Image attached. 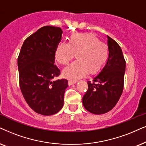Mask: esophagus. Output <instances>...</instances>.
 Listing matches in <instances>:
<instances>
[{"instance_id": "1", "label": "esophagus", "mask_w": 146, "mask_h": 146, "mask_svg": "<svg viewBox=\"0 0 146 146\" xmlns=\"http://www.w3.org/2000/svg\"><path fill=\"white\" fill-rule=\"evenodd\" d=\"M77 82L76 81H73V80H69V82H68V84L69 85V86H71V85H73L75 84V83Z\"/></svg>"}]
</instances>
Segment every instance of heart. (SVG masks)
Segmentation results:
<instances>
[{"label":"heart","mask_w":146,"mask_h":146,"mask_svg":"<svg viewBox=\"0 0 146 146\" xmlns=\"http://www.w3.org/2000/svg\"><path fill=\"white\" fill-rule=\"evenodd\" d=\"M77 60L63 71V75L71 80H77L87 73H99L108 60V47L104 42L90 33H76L69 37L67 43L60 42L55 49V58L66 65L74 58Z\"/></svg>","instance_id":"b5f03b06"}]
</instances>
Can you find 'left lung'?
I'll list each match as a JSON object with an SVG mask.
<instances>
[{
    "label": "left lung",
    "mask_w": 146,
    "mask_h": 146,
    "mask_svg": "<svg viewBox=\"0 0 146 146\" xmlns=\"http://www.w3.org/2000/svg\"><path fill=\"white\" fill-rule=\"evenodd\" d=\"M108 37L109 55L100 73L92 82L82 98L84 108L91 113L102 114L115 106L122 95L126 62L117 42Z\"/></svg>",
    "instance_id": "obj_1"
}]
</instances>
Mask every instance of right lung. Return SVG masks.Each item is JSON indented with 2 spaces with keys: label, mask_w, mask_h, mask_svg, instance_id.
Segmentation results:
<instances>
[{
  "label": "right lung",
  "mask_w": 146,
  "mask_h": 146,
  "mask_svg": "<svg viewBox=\"0 0 146 146\" xmlns=\"http://www.w3.org/2000/svg\"><path fill=\"white\" fill-rule=\"evenodd\" d=\"M58 27L44 26L25 39L17 59L19 86L27 104L37 113L52 115L63 106L68 87L54 64L55 49L61 40Z\"/></svg>",
  "instance_id": "obj_1"
}]
</instances>
